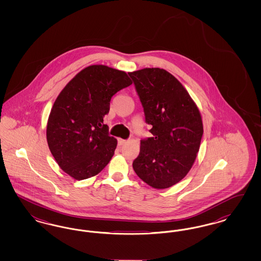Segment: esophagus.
Instances as JSON below:
<instances>
[{"label": "esophagus", "mask_w": 261, "mask_h": 261, "mask_svg": "<svg viewBox=\"0 0 261 261\" xmlns=\"http://www.w3.org/2000/svg\"><path fill=\"white\" fill-rule=\"evenodd\" d=\"M127 143V140H123V139H118V144L120 145V146H122V145H124Z\"/></svg>", "instance_id": "esophagus-1"}]
</instances>
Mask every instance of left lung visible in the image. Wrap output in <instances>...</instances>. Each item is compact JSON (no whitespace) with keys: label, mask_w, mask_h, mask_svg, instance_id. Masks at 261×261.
Segmentation results:
<instances>
[{"label":"left lung","mask_w":261,"mask_h":261,"mask_svg":"<svg viewBox=\"0 0 261 261\" xmlns=\"http://www.w3.org/2000/svg\"><path fill=\"white\" fill-rule=\"evenodd\" d=\"M153 137L141 140L137 175L154 189L180 182L196 161L203 134L200 112L184 86L162 68L129 72Z\"/></svg>","instance_id":"8db88e82"}]
</instances>
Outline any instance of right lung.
<instances>
[{
  "instance_id": "obj_1",
  "label": "right lung",
  "mask_w": 261,
  "mask_h": 261,
  "mask_svg": "<svg viewBox=\"0 0 261 261\" xmlns=\"http://www.w3.org/2000/svg\"><path fill=\"white\" fill-rule=\"evenodd\" d=\"M131 84L124 71L90 65L75 75L55 100L47 142L59 166L75 180L99 174L112 160L117 140L109 135L103 117L112 96Z\"/></svg>"
}]
</instances>
